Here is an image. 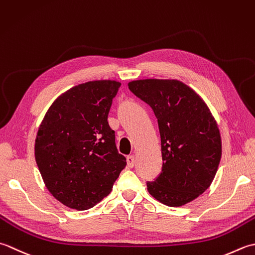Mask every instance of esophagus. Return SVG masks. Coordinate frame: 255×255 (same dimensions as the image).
I'll list each match as a JSON object with an SVG mask.
<instances>
[{"label":"esophagus","instance_id":"34e87169","mask_svg":"<svg viewBox=\"0 0 255 255\" xmlns=\"http://www.w3.org/2000/svg\"><path fill=\"white\" fill-rule=\"evenodd\" d=\"M127 159H128V166L129 168H132V167H134V165H135V157H134V155H128V156L127 157Z\"/></svg>","mask_w":255,"mask_h":255}]
</instances>
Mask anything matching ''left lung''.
Wrapping results in <instances>:
<instances>
[{
  "label": "left lung",
  "instance_id": "obj_1",
  "mask_svg": "<svg viewBox=\"0 0 255 255\" xmlns=\"http://www.w3.org/2000/svg\"><path fill=\"white\" fill-rule=\"evenodd\" d=\"M128 89L157 119L163 166L147 190L169 207L183 206L207 190L221 158L219 128L197 93L178 80L145 79Z\"/></svg>",
  "mask_w": 255,
  "mask_h": 255
}]
</instances>
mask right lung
I'll use <instances>...</instances> for the list:
<instances>
[{"instance_id": "add662e5", "label": "right lung", "mask_w": 255, "mask_h": 255, "mask_svg": "<svg viewBox=\"0 0 255 255\" xmlns=\"http://www.w3.org/2000/svg\"><path fill=\"white\" fill-rule=\"evenodd\" d=\"M120 87L98 80L71 88L56 99L38 128L35 158L41 177L50 194L72 209L100 202L127 166L108 123Z\"/></svg>"}]
</instances>
